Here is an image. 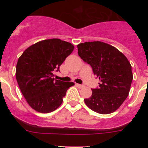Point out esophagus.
<instances>
[{
    "label": "esophagus",
    "instance_id": "34e87169",
    "mask_svg": "<svg viewBox=\"0 0 148 148\" xmlns=\"http://www.w3.org/2000/svg\"><path fill=\"white\" fill-rule=\"evenodd\" d=\"M76 86H77V87H78V88H83V87H84V86H83V85H81V84H76Z\"/></svg>",
    "mask_w": 148,
    "mask_h": 148
}]
</instances>
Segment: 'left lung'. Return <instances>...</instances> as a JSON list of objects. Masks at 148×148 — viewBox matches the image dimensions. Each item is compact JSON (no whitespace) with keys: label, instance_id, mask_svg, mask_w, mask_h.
Instances as JSON below:
<instances>
[{"label":"left lung","instance_id":"1","mask_svg":"<svg viewBox=\"0 0 148 148\" xmlns=\"http://www.w3.org/2000/svg\"><path fill=\"white\" fill-rule=\"evenodd\" d=\"M78 54L89 64L99 79V88L84 99L88 108L100 114L116 111L127 99L133 80L132 65L115 47L102 42H88L77 45Z\"/></svg>","mask_w":148,"mask_h":148}]
</instances>
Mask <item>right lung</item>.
Returning a JSON list of instances; mask_svg holds the SVG:
<instances>
[{
  "label": "right lung",
  "instance_id": "add662e5",
  "mask_svg": "<svg viewBox=\"0 0 148 148\" xmlns=\"http://www.w3.org/2000/svg\"><path fill=\"white\" fill-rule=\"evenodd\" d=\"M74 47L60 39H49L27 48L18 58L16 79L29 106L42 113L55 111L62 102L67 89L74 83L53 78Z\"/></svg>",
  "mask_w": 148,
  "mask_h": 148
}]
</instances>
